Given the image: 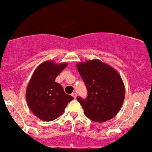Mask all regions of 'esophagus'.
Listing matches in <instances>:
<instances>
[{"instance_id": "1", "label": "esophagus", "mask_w": 152, "mask_h": 152, "mask_svg": "<svg viewBox=\"0 0 152 152\" xmlns=\"http://www.w3.org/2000/svg\"><path fill=\"white\" fill-rule=\"evenodd\" d=\"M71 96H72L73 97H74V98H76V96H77V95H76V93H73V94H71Z\"/></svg>"}]
</instances>
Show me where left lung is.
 <instances>
[{"mask_svg": "<svg viewBox=\"0 0 152 152\" xmlns=\"http://www.w3.org/2000/svg\"><path fill=\"white\" fill-rule=\"evenodd\" d=\"M76 66L87 88L86 98L77 96L85 115L96 122L114 118L125 98L121 76L114 69L98 59L78 63Z\"/></svg>", "mask_w": 152, "mask_h": 152, "instance_id": "left-lung-1", "label": "left lung"}]
</instances>
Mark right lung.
I'll list each match as a JSON object with an SVG mask.
<instances>
[{"label": "right lung", "mask_w": 152, "mask_h": 152, "mask_svg": "<svg viewBox=\"0 0 152 152\" xmlns=\"http://www.w3.org/2000/svg\"><path fill=\"white\" fill-rule=\"evenodd\" d=\"M66 64H55L45 61L37 68L26 91L27 103L34 115L44 121H52L61 115L65 107L74 99L66 94L55 78Z\"/></svg>", "instance_id": "obj_1"}]
</instances>
